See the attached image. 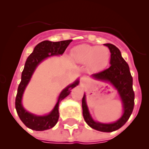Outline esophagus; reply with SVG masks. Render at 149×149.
<instances>
[{
  "mask_svg": "<svg viewBox=\"0 0 149 149\" xmlns=\"http://www.w3.org/2000/svg\"><path fill=\"white\" fill-rule=\"evenodd\" d=\"M80 84H81V86H82V87H86V86H87V79H86L84 77H81V82H80Z\"/></svg>",
  "mask_w": 149,
  "mask_h": 149,
  "instance_id": "34e87169",
  "label": "esophagus"
}]
</instances>
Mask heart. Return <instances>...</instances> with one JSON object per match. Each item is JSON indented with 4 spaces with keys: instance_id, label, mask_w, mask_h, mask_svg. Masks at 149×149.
Returning a JSON list of instances; mask_svg holds the SVG:
<instances>
[{
    "instance_id": "obj_1",
    "label": "heart",
    "mask_w": 149,
    "mask_h": 149,
    "mask_svg": "<svg viewBox=\"0 0 149 149\" xmlns=\"http://www.w3.org/2000/svg\"><path fill=\"white\" fill-rule=\"evenodd\" d=\"M72 58L79 64H87L90 71L101 69L107 64L109 59V51L107 47L82 44L74 48Z\"/></svg>"
}]
</instances>
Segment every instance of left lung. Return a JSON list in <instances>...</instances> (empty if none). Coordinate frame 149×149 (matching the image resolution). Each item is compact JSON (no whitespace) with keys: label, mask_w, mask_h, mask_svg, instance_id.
<instances>
[{"label":"left lung","mask_w":149,"mask_h":149,"mask_svg":"<svg viewBox=\"0 0 149 149\" xmlns=\"http://www.w3.org/2000/svg\"><path fill=\"white\" fill-rule=\"evenodd\" d=\"M105 45L109 47L111 53V65L102 72L93 74L91 77L96 81L110 84L118 90L123 105V114L118 120L113 123L105 124L94 120L89 111L85 93L82 99V109L84 118L90 127L98 131L110 133L120 129L131 115L134 106V92L133 90V77L130 72L129 65L123 59L119 49L111 44H105Z\"/></svg>","instance_id":"8db88e82"}]
</instances>
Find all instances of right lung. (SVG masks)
Returning <instances> with one entry per match:
<instances>
[{
	"instance_id": "1",
	"label": "right lung",
	"mask_w": 149,
	"mask_h": 149,
	"mask_svg": "<svg viewBox=\"0 0 149 149\" xmlns=\"http://www.w3.org/2000/svg\"><path fill=\"white\" fill-rule=\"evenodd\" d=\"M72 41V40H62L58 42L44 40L36 45L33 52L28 57L27 60L25 62V67L22 72L21 82L18 87L15 105L20 120L27 127L33 130L43 131L53 127L56 124L59 119V105L60 102L69 95L72 89L79 84L80 81L77 78L73 83L68 85L65 88L63 89L59 94L54 108L47 114L38 115L29 112L27 110H25L22 102L25 88L29 84V81H31V77L37 67L48 57L62 55L67 47Z\"/></svg>"
}]
</instances>
